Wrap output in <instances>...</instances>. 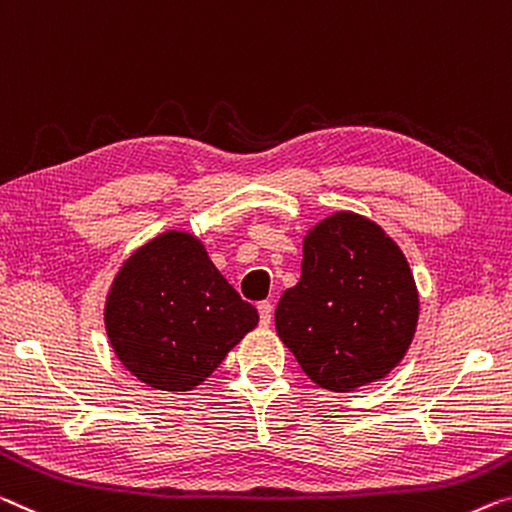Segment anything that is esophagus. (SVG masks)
<instances>
[{"instance_id":"1","label":"esophagus","mask_w":512,"mask_h":512,"mask_svg":"<svg viewBox=\"0 0 512 512\" xmlns=\"http://www.w3.org/2000/svg\"><path fill=\"white\" fill-rule=\"evenodd\" d=\"M257 310H259V324L269 326L271 317H273V305L269 301H262L257 305Z\"/></svg>"}]
</instances>
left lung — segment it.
<instances>
[{"mask_svg": "<svg viewBox=\"0 0 512 512\" xmlns=\"http://www.w3.org/2000/svg\"><path fill=\"white\" fill-rule=\"evenodd\" d=\"M416 324L409 262L375 220L338 211L305 234L301 280L280 296L276 331L317 386L347 393L384 379Z\"/></svg>", "mask_w": 512, "mask_h": 512, "instance_id": "left-lung-1", "label": "left lung"}]
</instances>
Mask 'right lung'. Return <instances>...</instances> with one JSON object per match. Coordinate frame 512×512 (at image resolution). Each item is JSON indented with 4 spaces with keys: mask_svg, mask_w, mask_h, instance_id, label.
Listing matches in <instances>:
<instances>
[{
    "mask_svg": "<svg viewBox=\"0 0 512 512\" xmlns=\"http://www.w3.org/2000/svg\"><path fill=\"white\" fill-rule=\"evenodd\" d=\"M257 322V310L213 266L204 243L179 230L137 248L105 299L114 354L158 391H193Z\"/></svg>",
    "mask_w": 512,
    "mask_h": 512,
    "instance_id": "right-lung-1",
    "label": "right lung"
}]
</instances>
